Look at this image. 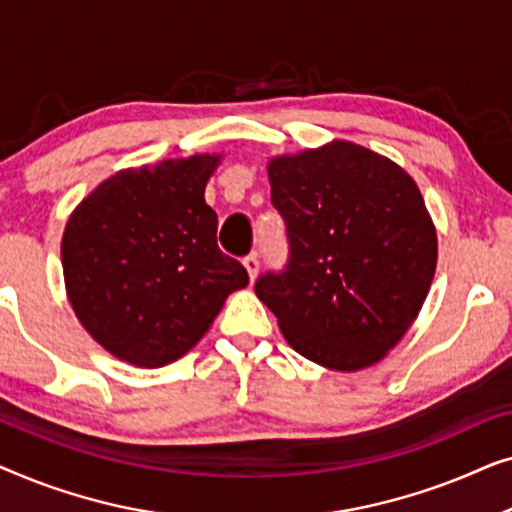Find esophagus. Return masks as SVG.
Returning <instances> with one entry per match:
<instances>
[{
  "label": "esophagus",
  "mask_w": 512,
  "mask_h": 512,
  "mask_svg": "<svg viewBox=\"0 0 512 512\" xmlns=\"http://www.w3.org/2000/svg\"><path fill=\"white\" fill-rule=\"evenodd\" d=\"M244 268H247L249 279H251V282H254L256 275H258V256L256 254H249L247 258H244Z\"/></svg>",
  "instance_id": "1"
}]
</instances>
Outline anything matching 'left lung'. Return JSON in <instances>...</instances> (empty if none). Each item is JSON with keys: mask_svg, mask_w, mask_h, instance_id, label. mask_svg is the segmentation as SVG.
<instances>
[{"mask_svg": "<svg viewBox=\"0 0 512 512\" xmlns=\"http://www.w3.org/2000/svg\"><path fill=\"white\" fill-rule=\"evenodd\" d=\"M268 179L291 256L282 275L258 279V300L305 359L340 373L375 366L436 275L438 235L415 179L347 139L272 156Z\"/></svg>", "mask_w": 512, "mask_h": 512, "instance_id": "obj_1", "label": "left lung"}]
</instances>
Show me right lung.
I'll return each mask as SVG.
<instances>
[{"label":"right lung","mask_w":512,"mask_h":512,"mask_svg":"<svg viewBox=\"0 0 512 512\" xmlns=\"http://www.w3.org/2000/svg\"><path fill=\"white\" fill-rule=\"evenodd\" d=\"M221 153L104 179L69 214L60 256L76 319L109 354L160 368L198 345L247 270L216 247L205 188Z\"/></svg>","instance_id":"1"}]
</instances>
